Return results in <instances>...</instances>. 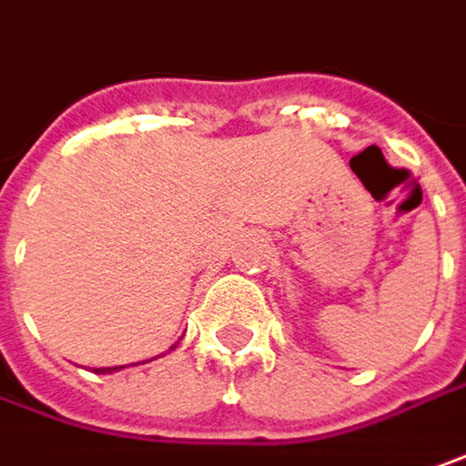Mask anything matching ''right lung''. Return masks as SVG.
<instances>
[{
    "label": "right lung",
    "instance_id": "obj_1",
    "mask_svg": "<svg viewBox=\"0 0 466 466\" xmlns=\"http://www.w3.org/2000/svg\"><path fill=\"white\" fill-rule=\"evenodd\" d=\"M117 370H123V367H96L94 372L96 375H105V372H117Z\"/></svg>",
    "mask_w": 466,
    "mask_h": 466
}]
</instances>
